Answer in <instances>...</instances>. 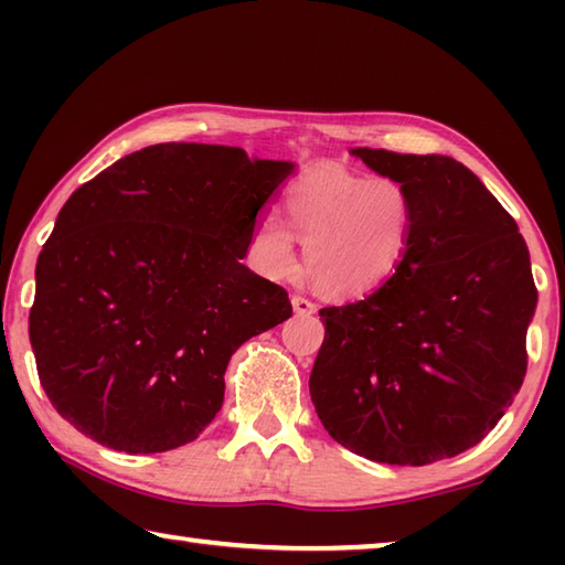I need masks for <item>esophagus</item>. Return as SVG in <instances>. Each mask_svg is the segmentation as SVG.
Listing matches in <instances>:
<instances>
[{
	"mask_svg": "<svg viewBox=\"0 0 565 565\" xmlns=\"http://www.w3.org/2000/svg\"><path fill=\"white\" fill-rule=\"evenodd\" d=\"M291 306H294L296 313H301V317H311V313H317V303H313L311 299H306V296H299V294L291 296Z\"/></svg>",
	"mask_w": 565,
	"mask_h": 565,
	"instance_id": "obj_1",
	"label": "esophagus"
}]
</instances>
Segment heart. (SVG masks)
Returning a JSON list of instances; mask_svg holds the SVG:
<instances>
[{
    "label": "heart",
    "mask_w": 565,
    "mask_h": 565,
    "mask_svg": "<svg viewBox=\"0 0 565 565\" xmlns=\"http://www.w3.org/2000/svg\"><path fill=\"white\" fill-rule=\"evenodd\" d=\"M284 209L289 224L271 212L256 222V264L274 279H291L299 271L296 233L311 281L331 296L381 289L404 264L418 218L406 181L341 164L306 171L286 191Z\"/></svg>",
    "instance_id": "obj_1"
}]
</instances>
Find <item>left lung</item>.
<instances>
[{
	"label": "left lung",
	"instance_id": "left-lung-1",
	"mask_svg": "<svg viewBox=\"0 0 565 565\" xmlns=\"http://www.w3.org/2000/svg\"><path fill=\"white\" fill-rule=\"evenodd\" d=\"M406 181L416 232L361 301L321 309L309 391L333 441L369 461L426 466L476 446L523 384L535 291L519 224L461 161L351 149Z\"/></svg>",
	"mask_w": 565,
	"mask_h": 565
}]
</instances>
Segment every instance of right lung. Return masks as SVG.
<instances>
[{
  "label": "right lung",
  "mask_w": 565,
  "mask_h": 565,
  "mask_svg": "<svg viewBox=\"0 0 565 565\" xmlns=\"http://www.w3.org/2000/svg\"><path fill=\"white\" fill-rule=\"evenodd\" d=\"M289 161L218 145H154L66 199L36 259L30 341L56 414L114 451L199 438L232 353L291 317L242 264Z\"/></svg>",
  "instance_id": "obj_1"
}]
</instances>
